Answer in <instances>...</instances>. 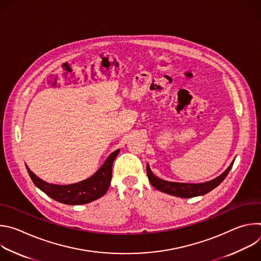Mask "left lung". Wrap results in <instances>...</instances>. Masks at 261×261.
Wrapping results in <instances>:
<instances>
[{"instance_id":"8db88e82","label":"left lung","mask_w":261,"mask_h":261,"mask_svg":"<svg viewBox=\"0 0 261 261\" xmlns=\"http://www.w3.org/2000/svg\"><path fill=\"white\" fill-rule=\"evenodd\" d=\"M233 162L227 167V169L221 173L219 176L215 177L212 180L204 181V182H199V184H191V182H177V181H169V180H164L158 176H156L148 164H146V174L148 177V180L154 186V188L157 190L164 192L169 195H173L176 197H181V198H191L195 196H201L204 195L208 192H211L213 189L224 180V178L227 176L228 172L230 171Z\"/></svg>"}]
</instances>
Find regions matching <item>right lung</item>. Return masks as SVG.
<instances>
[{
    "label": "right lung",
    "mask_w": 261,
    "mask_h": 261,
    "mask_svg": "<svg viewBox=\"0 0 261 261\" xmlns=\"http://www.w3.org/2000/svg\"><path fill=\"white\" fill-rule=\"evenodd\" d=\"M119 153L120 148L111 153L92 176L70 185L49 184L37 176L28 166L27 169L33 182L47 196L64 204H85L102 197L107 192L113 174V163Z\"/></svg>",
    "instance_id": "obj_1"
}]
</instances>
